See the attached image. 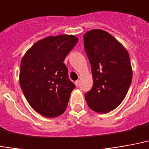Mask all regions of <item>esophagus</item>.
<instances>
[{"mask_svg":"<svg viewBox=\"0 0 149 149\" xmlns=\"http://www.w3.org/2000/svg\"><path fill=\"white\" fill-rule=\"evenodd\" d=\"M75 84H76L77 87H79V85H80V81H79V80H76V81H75Z\"/></svg>","mask_w":149,"mask_h":149,"instance_id":"34e87169","label":"esophagus"}]
</instances>
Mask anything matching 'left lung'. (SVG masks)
Masks as SVG:
<instances>
[{
	"instance_id": "left-lung-1",
	"label": "left lung",
	"mask_w": 149,
	"mask_h": 149,
	"mask_svg": "<svg viewBox=\"0 0 149 149\" xmlns=\"http://www.w3.org/2000/svg\"><path fill=\"white\" fill-rule=\"evenodd\" d=\"M84 46L93 77V86L84 95L86 102L92 111L107 113L122 102L131 84L133 72L129 54L102 30L84 34Z\"/></svg>"
}]
</instances>
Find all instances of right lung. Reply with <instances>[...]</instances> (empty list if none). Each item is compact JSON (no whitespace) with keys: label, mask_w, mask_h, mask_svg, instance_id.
Returning <instances> with one entry per match:
<instances>
[{"label":"right lung","mask_w":149,"mask_h":149,"mask_svg":"<svg viewBox=\"0 0 149 149\" xmlns=\"http://www.w3.org/2000/svg\"><path fill=\"white\" fill-rule=\"evenodd\" d=\"M74 35L50 36L38 41L21 60L19 84L31 107L42 116L54 118L65 111L75 84L63 61L76 44Z\"/></svg>","instance_id":"obj_1"}]
</instances>
